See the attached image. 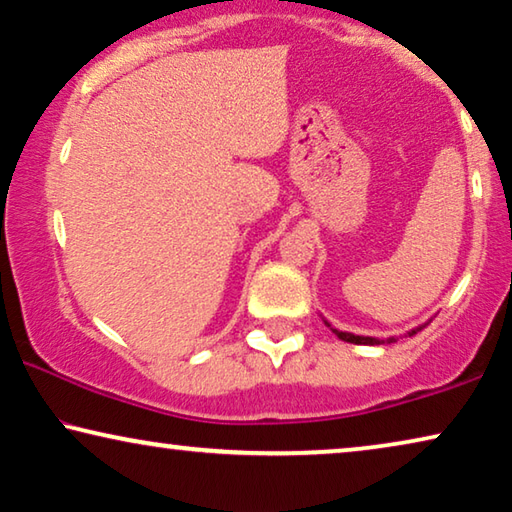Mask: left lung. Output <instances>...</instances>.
Returning a JSON list of instances; mask_svg holds the SVG:
<instances>
[{"instance_id": "1", "label": "left lung", "mask_w": 512, "mask_h": 512, "mask_svg": "<svg viewBox=\"0 0 512 512\" xmlns=\"http://www.w3.org/2000/svg\"><path fill=\"white\" fill-rule=\"evenodd\" d=\"M326 326H331V324L326 322ZM425 326H427V324L416 326V329H411V331H409V335H416L418 331L425 329ZM331 331H333L335 335H338L340 340H345V342H352V345H384V342H395V340H398V338H395V335H393V338H386V340L370 338V335H354V333H347V331H338V329H333V326H331Z\"/></svg>"}]
</instances>
